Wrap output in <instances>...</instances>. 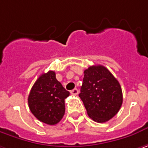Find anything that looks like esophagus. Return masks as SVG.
Wrapping results in <instances>:
<instances>
[{
	"instance_id": "esophagus-1",
	"label": "esophagus",
	"mask_w": 148,
	"mask_h": 148,
	"mask_svg": "<svg viewBox=\"0 0 148 148\" xmlns=\"http://www.w3.org/2000/svg\"><path fill=\"white\" fill-rule=\"evenodd\" d=\"M70 93L72 94V95H78L79 94V90H77V89H74V90H72Z\"/></svg>"
}]
</instances>
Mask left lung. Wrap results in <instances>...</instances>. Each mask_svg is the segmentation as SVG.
I'll list each match as a JSON object with an SVG mask.
<instances>
[{"label":"left lung","mask_w":148,"mask_h":148,"mask_svg":"<svg viewBox=\"0 0 148 148\" xmlns=\"http://www.w3.org/2000/svg\"><path fill=\"white\" fill-rule=\"evenodd\" d=\"M79 96L93 121L103 123L114 117L122 105L123 96L118 80L102 65L84 70Z\"/></svg>","instance_id":"left-lung-1"}]
</instances>
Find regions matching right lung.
<instances>
[{
    "mask_svg": "<svg viewBox=\"0 0 148 148\" xmlns=\"http://www.w3.org/2000/svg\"><path fill=\"white\" fill-rule=\"evenodd\" d=\"M69 92L58 81L54 71L40 75L28 95V106L33 116L48 125H55L65 112L64 100Z\"/></svg>",
    "mask_w": 148,
    "mask_h": 148,
    "instance_id": "add662e5",
    "label": "right lung"
}]
</instances>
